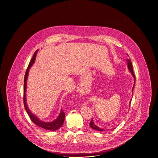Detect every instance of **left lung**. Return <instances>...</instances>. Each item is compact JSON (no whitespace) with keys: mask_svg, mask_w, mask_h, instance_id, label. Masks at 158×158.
<instances>
[{"mask_svg":"<svg viewBox=\"0 0 158 158\" xmlns=\"http://www.w3.org/2000/svg\"><path fill=\"white\" fill-rule=\"evenodd\" d=\"M127 67H128V69H129V70H130V72H131V74H132V76H133L134 77V80H135V74L133 73V65H132V63L131 62V60H130V59H127ZM135 84H134V85L133 86V89H132V92H133V88H134V87H135ZM131 103V101L130 102V104ZM89 125H90V127H92V129H95V130H96V131H104V129H101V128H100L98 126H96V125H95V124H94V121H93V119H92L91 120V121H90V123H89Z\"/></svg>","mask_w":158,"mask_h":158,"instance_id":"1","label":"left lung"}]
</instances>
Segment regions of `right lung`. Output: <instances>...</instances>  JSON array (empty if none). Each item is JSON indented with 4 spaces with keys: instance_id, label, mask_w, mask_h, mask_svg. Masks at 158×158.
Returning <instances> with one entry per match:
<instances>
[{
    "instance_id": "1",
    "label": "right lung",
    "mask_w": 158,
    "mask_h": 158,
    "mask_svg": "<svg viewBox=\"0 0 158 158\" xmlns=\"http://www.w3.org/2000/svg\"><path fill=\"white\" fill-rule=\"evenodd\" d=\"M37 52V50H36L35 54H33L32 59H31L30 63L27 66V69L26 70V73H25V74L24 86H23V104H24V107H25V110L27 112L28 115L29 116L31 121L35 124H36V125L40 127H42V128L45 129L49 130V131H56V130L58 129L59 128H60L63 124L64 120L65 114L63 112V110H61L58 118L56 119H55L54 121L51 122H43V121H40V119H39L38 118H37L36 116L33 115L31 112V111L29 110V108L27 107V102H26V88H27V81L28 72H29V69L31 68L32 64L35 62Z\"/></svg>"
}]
</instances>
